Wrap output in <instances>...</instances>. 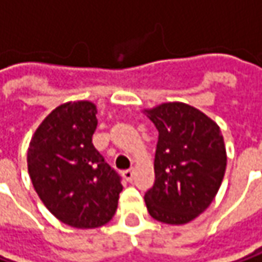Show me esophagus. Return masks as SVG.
<instances>
[{
  "label": "esophagus",
  "mask_w": 262,
  "mask_h": 262,
  "mask_svg": "<svg viewBox=\"0 0 262 262\" xmlns=\"http://www.w3.org/2000/svg\"><path fill=\"white\" fill-rule=\"evenodd\" d=\"M123 177H124L127 182H132V180H133V170H132V168L124 170V171H123Z\"/></svg>",
  "instance_id": "34e87169"
}]
</instances>
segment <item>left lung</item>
Instances as JSON below:
<instances>
[{"label":"left lung","mask_w":262,"mask_h":262,"mask_svg":"<svg viewBox=\"0 0 262 262\" xmlns=\"http://www.w3.org/2000/svg\"><path fill=\"white\" fill-rule=\"evenodd\" d=\"M158 130L155 182L145 192L151 217L185 224L208 208L224 177L227 157L220 127L183 102L145 111Z\"/></svg>","instance_id":"8db88e82"}]
</instances>
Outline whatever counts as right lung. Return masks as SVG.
Segmentation results:
<instances>
[{
    "label": "right lung",
    "mask_w": 262,
    "mask_h": 262,
    "mask_svg": "<svg viewBox=\"0 0 262 262\" xmlns=\"http://www.w3.org/2000/svg\"><path fill=\"white\" fill-rule=\"evenodd\" d=\"M95 129L92 102H67L40 123L29 145V176L38 196L76 229L108 223L123 190L120 174L92 143Z\"/></svg>",
    "instance_id": "add662e5"
}]
</instances>
